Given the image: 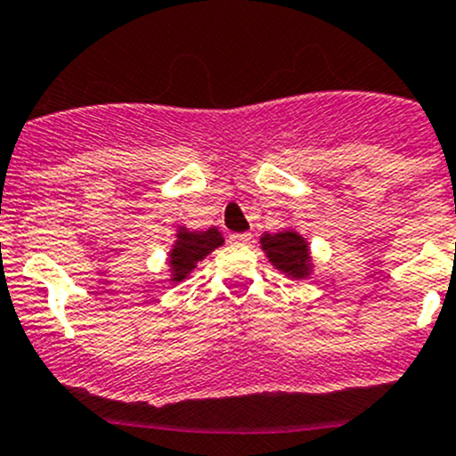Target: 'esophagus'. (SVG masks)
I'll list each match as a JSON object with an SVG mask.
<instances>
[{
    "instance_id": "1",
    "label": "esophagus",
    "mask_w": 456,
    "mask_h": 456,
    "mask_svg": "<svg viewBox=\"0 0 456 456\" xmlns=\"http://www.w3.org/2000/svg\"><path fill=\"white\" fill-rule=\"evenodd\" d=\"M229 242H232V245H236V247L249 245L251 233H232V236H229Z\"/></svg>"
}]
</instances>
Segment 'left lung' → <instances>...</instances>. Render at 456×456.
Segmentation results:
<instances>
[{
  "label": "left lung",
  "mask_w": 456,
  "mask_h": 456,
  "mask_svg": "<svg viewBox=\"0 0 456 456\" xmlns=\"http://www.w3.org/2000/svg\"><path fill=\"white\" fill-rule=\"evenodd\" d=\"M260 242L275 269L291 275V278H306L309 275V247H306L305 238L297 236L296 232L265 233Z\"/></svg>",
  "instance_id": "8db88e82"
}]
</instances>
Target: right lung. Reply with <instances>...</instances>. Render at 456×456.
Returning a JSON list of instances; mask_svg holds the SVG:
<instances>
[{
    "instance_id": "1",
    "label": "right lung",
    "mask_w": 456,
    "mask_h": 456,
    "mask_svg": "<svg viewBox=\"0 0 456 456\" xmlns=\"http://www.w3.org/2000/svg\"><path fill=\"white\" fill-rule=\"evenodd\" d=\"M223 245V236L218 229H207V232H187V229H178V240L174 245L172 254H169V266H172L174 282L187 278L191 269L205 257L207 254Z\"/></svg>"
}]
</instances>
